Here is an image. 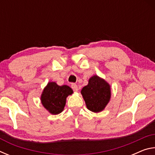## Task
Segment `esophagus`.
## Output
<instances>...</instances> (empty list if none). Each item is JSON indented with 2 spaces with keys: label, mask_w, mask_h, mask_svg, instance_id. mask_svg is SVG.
<instances>
[{
  "label": "esophagus",
  "mask_w": 155,
  "mask_h": 155,
  "mask_svg": "<svg viewBox=\"0 0 155 155\" xmlns=\"http://www.w3.org/2000/svg\"><path fill=\"white\" fill-rule=\"evenodd\" d=\"M71 87H72V90H74V91H78V86H77V85H76L75 83H72V85H71Z\"/></svg>",
  "instance_id": "1"
}]
</instances>
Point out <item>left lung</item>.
<instances>
[{"label":"left lung","instance_id":"8db88e82","mask_svg":"<svg viewBox=\"0 0 155 155\" xmlns=\"http://www.w3.org/2000/svg\"><path fill=\"white\" fill-rule=\"evenodd\" d=\"M81 94L90 111L99 113L103 111L111 96V85L98 75L89 79L88 84L81 90Z\"/></svg>","mask_w":155,"mask_h":155}]
</instances>
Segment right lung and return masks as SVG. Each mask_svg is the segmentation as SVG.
<instances>
[{"label":"right lung","instance_id":"add662e5","mask_svg":"<svg viewBox=\"0 0 155 155\" xmlns=\"http://www.w3.org/2000/svg\"><path fill=\"white\" fill-rule=\"evenodd\" d=\"M72 94L73 90L69 86L48 82L41 94V103L50 114L57 115L64 111L67 97Z\"/></svg>","mask_w":155,"mask_h":155}]
</instances>
